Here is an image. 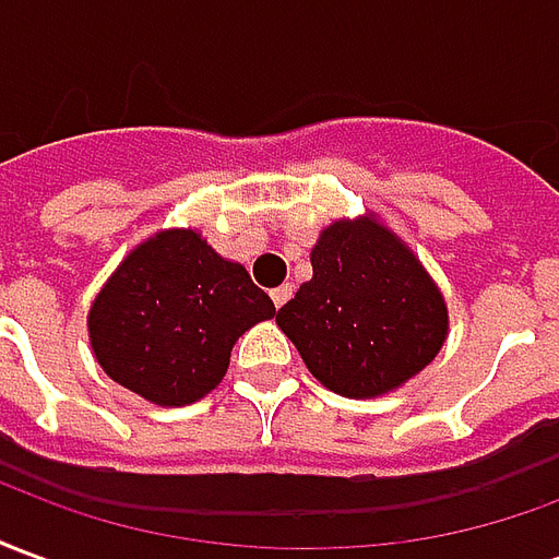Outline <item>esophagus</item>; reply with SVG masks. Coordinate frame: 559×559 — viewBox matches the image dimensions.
<instances>
[{"label":"esophagus","mask_w":559,"mask_h":559,"mask_svg":"<svg viewBox=\"0 0 559 559\" xmlns=\"http://www.w3.org/2000/svg\"><path fill=\"white\" fill-rule=\"evenodd\" d=\"M272 296V302H275V308H281V305L287 302L293 296V284H281V287H275V290L269 293Z\"/></svg>","instance_id":"obj_1"}]
</instances>
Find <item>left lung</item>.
Returning a JSON list of instances; mask_svg holds the SVG:
<instances>
[{"mask_svg": "<svg viewBox=\"0 0 559 559\" xmlns=\"http://www.w3.org/2000/svg\"><path fill=\"white\" fill-rule=\"evenodd\" d=\"M314 278L281 308L308 371L347 399L407 383L440 353L445 302L419 260L377 221H335L311 251Z\"/></svg>", "mask_w": 559, "mask_h": 559, "instance_id": "8db88e82", "label": "left lung"}]
</instances>
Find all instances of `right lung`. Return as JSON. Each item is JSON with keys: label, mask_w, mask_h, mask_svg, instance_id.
<instances>
[{"label": "right lung", "mask_w": 559, "mask_h": 559, "mask_svg": "<svg viewBox=\"0 0 559 559\" xmlns=\"http://www.w3.org/2000/svg\"><path fill=\"white\" fill-rule=\"evenodd\" d=\"M275 305L239 263L194 230L134 248L90 311L95 359L119 386L160 407H185L227 374L230 350Z\"/></svg>", "instance_id": "obj_1"}]
</instances>
